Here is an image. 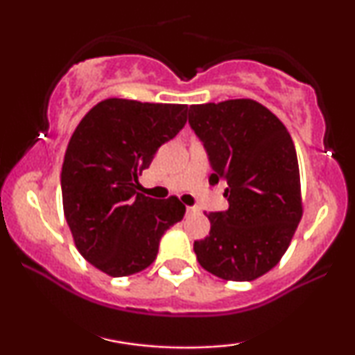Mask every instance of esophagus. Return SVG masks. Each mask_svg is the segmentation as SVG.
Returning <instances> with one entry per match:
<instances>
[{
	"label": "esophagus",
	"mask_w": 355,
	"mask_h": 355,
	"mask_svg": "<svg viewBox=\"0 0 355 355\" xmlns=\"http://www.w3.org/2000/svg\"><path fill=\"white\" fill-rule=\"evenodd\" d=\"M187 214H197V207H187Z\"/></svg>",
	"instance_id": "34e87169"
}]
</instances>
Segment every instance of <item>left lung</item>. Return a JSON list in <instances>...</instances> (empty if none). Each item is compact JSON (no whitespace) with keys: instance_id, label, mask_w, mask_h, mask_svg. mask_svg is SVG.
Wrapping results in <instances>:
<instances>
[{"instance_id":"8db88e82","label":"left lung","mask_w":355,"mask_h":355,"mask_svg":"<svg viewBox=\"0 0 355 355\" xmlns=\"http://www.w3.org/2000/svg\"><path fill=\"white\" fill-rule=\"evenodd\" d=\"M189 123L227 185L225 211L207 214L210 234L193 243L198 263L223 280H255L280 262L304 214L299 162L285 125L250 98L191 105Z\"/></svg>"}]
</instances>
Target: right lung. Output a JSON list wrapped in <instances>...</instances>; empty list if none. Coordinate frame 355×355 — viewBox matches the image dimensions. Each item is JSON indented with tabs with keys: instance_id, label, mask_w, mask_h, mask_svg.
Returning a JSON list of instances; mask_svg holds the SVG:
<instances>
[{
	"instance_id": "obj_1",
	"label": "right lung",
	"mask_w": 355,
	"mask_h": 355,
	"mask_svg": "<svg viewBox=\"0 0 355 355\" xmlns=\"http://www.w3.org/2000/svg\"><path fill=\"white\" fill-rule=\"evenodd\" d=\"M187 105L107 98L81 118L61 168L63 211L85 260L110 277L137 274L153 262L162 235L185 205L137 191L153 155L187 121Z\"/></svg>"
}]
</instances>
